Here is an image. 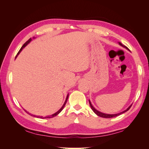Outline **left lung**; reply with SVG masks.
Segmentation results:
<instances>
[{
	"mask_svg": "<svg viewBox=\"0 0 149 149\" xmlns=\"http://www.w3.org/2000/svg\"><path fill=\"white\" fill-rule=\"evenodd\" d=\"M118 43H119V44L120 45V46H122V47H124V48H125L126 49H128L127 47H126L125 46L123 45L120 42H118ZM89 105H90V106H91V109H92V110L93 111V112H94V113H95L97 116H100V117H101V118H114V117H116V116H119V115H120V114H122L124 113V112H125L126 111H127L130 109V107H131V106H132V104L130 105V106H129L127 108V109H125V111H123V112H119V113L115 114H105V113H103V112H100V111H97V109H96L95 108H94V107L93 106V105H92V104H91V101H90L89 100Z\"/></svg>",
	"mask_w": 149,
	"mask_h": 149,
	"instance_id": "left-lung-1",
	"label": "left lung"
}]
</instances>
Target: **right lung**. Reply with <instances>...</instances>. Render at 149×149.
<instances>
[{
  "label": "right lung",
  "mask_w": 149,
  "mask_h": 149,
  "mask_svg": "<svg viewBox=\"0 0 149 149\" xmlns=\"http://www.w3.org/2000/svg\"><path fill=\"white\" fill-rule=\"evenodd\" d=\"M34 38H35V37H33V39H34ZM31 40H32V39L31 38H30L28 41H26L24 44V45L22 47V48H20V49L19 50V52H18V53H17V55H16V57H15V58L17 57V56L19 55V53L21 52V51L22 50V49H23L26 45H27L31 41ZM68 96H69V94H68V95H67V96H66V100H65V102H64V104H63V106L60 108V110H58L56 112H55V114H52V115H50V116H47V117H43V116H35V115H33V114H31L30 113H29V112H27L26 111V110H25V112H26V113H28L29 114H30V115H31V116H33V117H35V118H41V119H45V118H53V117H55V116H57L58 114L59 113H60L61 112V111L63 110V109L64 108V107H65V104H66V102H67V100H68Z\"/></svg>",
  "instance_id": "1"
}]
</instances>
